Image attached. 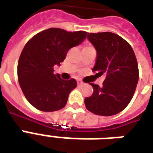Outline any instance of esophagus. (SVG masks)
I'll list each match as a JSON object with an SVG mask.
<instances>
[{
    "mask_svg": "<svg viewBox=\"0 0 153 153\" xmlns=\"http://www.w3.org/2000/svg\"><path fill=\"white\" fill-rule=\"evenodd\" d=\"M77 83H78V85H82L83 84V81H81L80 79L77 80Z\"/></svg>",
    "mask_w": 153,
    "mask_h": 153,
    "instance_id": "esophagus-1",
    "label": "esophagus"
}]
</instances>
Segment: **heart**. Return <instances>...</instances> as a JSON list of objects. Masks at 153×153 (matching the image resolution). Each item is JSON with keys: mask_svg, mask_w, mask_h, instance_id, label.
I'll return each mask as SVG.
<instances>
[{"mask_svg": "<svg viewBox=\"0 0 153 153\" xmlns=\"http://www.w3.org/2000/svg\"><path fill=\"white\" fill-rule=\"evenodd\" d=\"M90 47V46H88V47ZM86 47H84V48H86Z\"/></svg>", "mask_w": 153, "mask_h": 153, "instance_id": "1", "label": "heart"}]
</instances>
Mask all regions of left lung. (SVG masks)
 <instances>
[{"instance_id": "1", "label": "left lung", "mask_w": 153, "mask_h": 153, "mask_svg": "<svg viewBox=\"0 0 153 153\" xmlns=\"http://www.w3.org/2000/svg\"><path fill=\"white\" fill-rule=\"evenodd\" d=\"M88 38L97 50L93 71L97 78L105 74L106 79L101 87L90 83L93 93L84 99L85 106L96 115H116L128 106L137 87L139 74L135 54L128 42L113 33H88Z\"/></svg>"}]
</instances>
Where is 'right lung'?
Here are the masks:
<instances>
[{
  "label": "right lung",
  "instance_id": "obj_1",
  "mask_svg": "<svg viewBox=\"0 0 153 153\" xmlns=\"http://www.w3.org/2000/svg\"><path fill=\"white\" fill-rule=\"evenodd\" d=\"M87 32H67L51 28L33 36L22 51L18 62V79L26 99L42 111H56L65 106L74 79L64 80L53 73L70 48L79 45Z\"/></svg>",
  "mask_w": 153,
  "mask_h": 153
}]
</instances>
